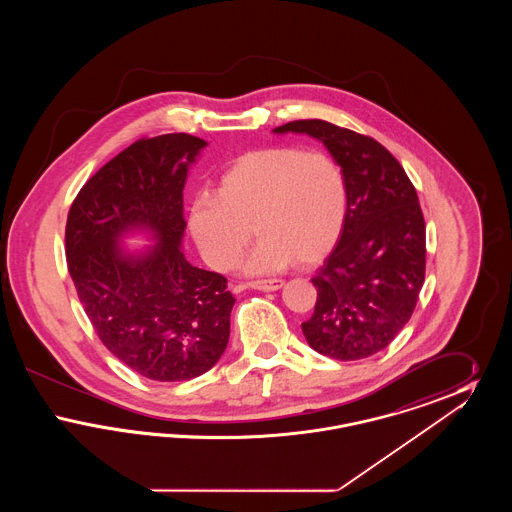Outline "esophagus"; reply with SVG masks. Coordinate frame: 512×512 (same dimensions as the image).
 <instances>
[{
    "instance_id": "1",
    "label": "esophagus",
    "mask_w": 512,
    "mask_h": 512,
    "mask_svg": "<svg viewBox=\"0 0 512 512\" xmlns=\"http://www.w3.org/2000/svg\"><path fill=\"white\" fill-rule=\"evenodd\" d=\"M284 286V280H278V278H270V280H253V282H247L245 288H251V290H259V292H276Z\"/></svg>"
}]
</instances>
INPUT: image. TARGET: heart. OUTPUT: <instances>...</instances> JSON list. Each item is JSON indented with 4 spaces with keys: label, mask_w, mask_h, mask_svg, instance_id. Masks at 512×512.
<instances>
[{
    "label": "heart",
    "mask_w": 512,
    "mask_h": 512,
    "mask_svg": "<svg viewBox=\"0 0 512 512\" xmlns=\"http://www.w3.org/2000/svg\"><path fill=\"white\" fill-rule=\"evenodd\" d=\"M349 190L340 165L326 153L261 147L240 155L220 174L215 197H199L190 230L203 259L232 267L251 242L245 272L263 274L320 263L341 238Z\"/></svg>",
    "instance_id": "b5f03b06"
}]
</instances>
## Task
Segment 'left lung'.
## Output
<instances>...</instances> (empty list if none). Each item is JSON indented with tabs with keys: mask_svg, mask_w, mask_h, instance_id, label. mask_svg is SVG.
Here are the masks:
<instances>
[{
	"mask_svg": "<svg viewBox=\"0 0 512 512\" xmlns=\"http://www.w3.org/2000/svg\"><path fill=\"white\" fill-rule=\"evenodd\" d=\"M276 134H309L347 180L349 211L336 249L313 284L315 313L301 324L320 355L359 361L390 345L409 322L426 272V224L407 172L374 138L320 119Z\"/></svg>",
	"mask_w": 512,
	"mask_h": 512,
	"instance_id": "left-lung-1",
	"label": "left lung"
}]
</instances>
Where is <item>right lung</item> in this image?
Wrapping results in <instances>:
<instances>
[{"label":"right lung","mask_w":512,"mask_h":512,"mask_svg":"<svg viewBox=\"0 0 512 512\" xmlns=\"http://www.w3.org/2000/svg\"><path fill=\"white\" fill-rule=\"evenodd\" d=\"M205 140L142 138L76 195L65 253L80 303L101 343L140 376L184 382L217 365L230 336L228 280L186 261L182 190ZM132 229L158 242L142 254L118 244Z\"/></svg>","instance_id":"add662e5"}]
</instances>
